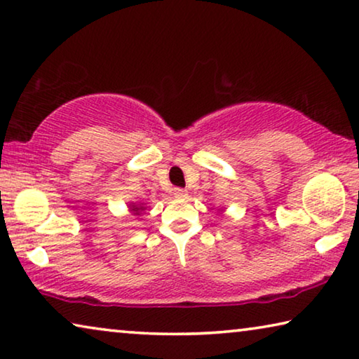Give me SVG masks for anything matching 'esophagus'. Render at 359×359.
Wrapping results in <instances>:
<instances>
[{"label":"esophagus","mask_w":359,"mask_h":359,"mask_svg":"<svg viewBox=\"0 0 359 359\" xmlns=\"http://www.w3.org/2000/svg\"><path fill=\"white\" fill-rule=\"evenodd\" d=\"M187 195H189V193H187V190H184V189H174V196L179 198V200H184V198H187Z\"/></svg>","instance_id":"1"}]
</instances>
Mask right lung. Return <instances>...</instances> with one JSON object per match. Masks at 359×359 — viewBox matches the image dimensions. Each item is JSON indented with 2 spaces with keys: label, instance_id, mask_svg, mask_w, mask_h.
I'll use <instances>...</instances> for the list:
<instances>
[{
  "label": "right lung",
  "instance_id": "add662e5",
  "mask_svg": "<svg viewBox=\"0 0 359 359\" xmlns=\"http://www.w3.org/2000/svg\"><path fill=\"white\" fill-rule=\"evenodd\" d=\"M145 210L144 203H130L129 204V212L133 215H140Z\"/></svg>",
  "mask_w": 359,
  "mask_h": 359
}]
</instances>
